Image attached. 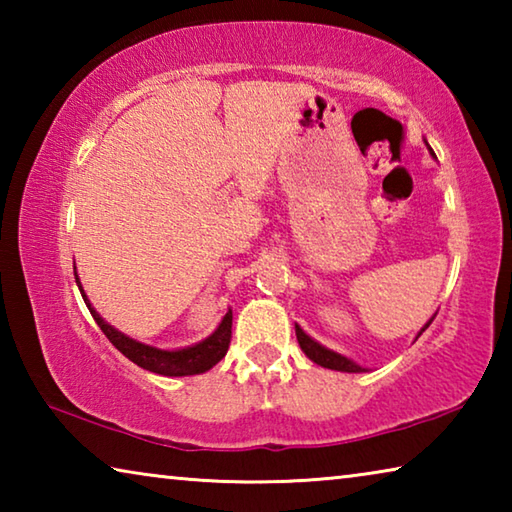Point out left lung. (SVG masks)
Returning a JSON list of instances; mask_svg holds the SVG:
<instances>
[{"label":"left lung","mask_w":512,"mask_h":512,"mask_svg":"<svg viewBox=\"0 0 512 512\" xmlns=\"http://www.w3.org/2000/svg\"><path fill=\"white\" fill-rule=\"evenodd\" d=\"M433 318H436V316H433ZM433 318H431V320H433ZM431 320H429L427 325L422 327V332L431 325ZM422 332H420V334H422ZM296 336H298V343H300L302 352H305L311 361L318 363V366L329 368V370H341V372H361V370H363L361 366H357V363H352L350 359H345V357H341V354L327 350V348H323V345H320V343H316L314 339H309V336H307L305 332H302V329H300L298 325H296Z\"/></svg>","instance_id":"left-lung-1"}]
</instances>
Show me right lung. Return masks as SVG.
I'll return each instance as SVG.
<instances>
[{"label":"right lung","instance_id":"1","mask_svg":"<svg viewBox=\"0 0 512 512\" xmlns=\"http://www.w3.org/2000/svg\"><path fill=\"white\" fill-rule=\"evenodd\" d=\"M76 284H79V277H76ZM81 287V284H79ZM81 296L88 305L92 318L97 320V325L101 327V332L108 336V341L115 345V348L124 354V357L131 359L137 366L151 372H158V375L164 377H185V375H201V372L210 370L212 366H216L223 357L225 352L230 348V339H232V309L228 314L223 316L221 325L216 327V332L212 336H207L205 341H201L198 345H192V348L185 350H158L151 348V345L137 343L133 339H128L121 332H117L115 327H110L106 320H103L97 311L92 309V305L88 302V296H85L81 289Z\"/></svg>","mask_w":512,"mask_h":512}]
</instances>
